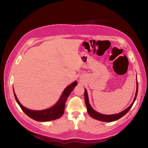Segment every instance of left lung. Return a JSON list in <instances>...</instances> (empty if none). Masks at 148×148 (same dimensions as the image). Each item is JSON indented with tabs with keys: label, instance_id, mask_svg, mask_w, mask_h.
I'll return each instance as SVG.
<instances>
[{
	"label": "left lung",
	"instance_id": "8db88e82",
	"mask_svg": "<svg viewBox=\"0 0 148 148\" xmlns=\"http://www.w3.org/2000/svg\"><path fill=\"white\" fill-rule=\"evenodd\" d=\"M138 81H137V75H136V93H135V98H134L133 101L131 104V105L128 108L126 109H125L124 110L122 111L119 114H112V115H106V114H102L99 112H97L95 110H94L90 104H89V98H88V95L87 92V90L85 89L84 90V101H85V104H86V107H87V111L89 114V115L91 116V117L93 119H95L96 120L102 121V122H114V121L117 120L121 117H122L123 116H124L125 114H126L132 108V106L133 105L134 102H135L136 98L137 96V94H138Z\"/></svg>",
	"mask_w": 148,
	"mask_h": 148
}]
</instances>
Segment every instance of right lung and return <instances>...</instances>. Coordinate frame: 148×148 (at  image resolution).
<instances>
[{"label": "right lung", "instance_id": "1", "mask_svg": "<svg viewBox=\"0 0 148 148\" xmlns=\"http://www.w3.org/2000/svg\"><path fill=\"white\" fill-rule=\"evenodd\" d=\"M77 85V81H75L73 83L69 85L68 86L65 88L59 98V99L56 103L55 105L51 107L50 108L41 110H30L26 108L23 105L20 104V102H19L18 99L14 92V89H13V92H14V96L16 101L21 107L22 110L29 117L34 120L38 121V122H48V121H51L59 119L63 115L65 110V104L67 97H69L71 92L73 91V89Z\"/></svg>", "mask_w": 148, "mask_h": 148}]
</instances>
